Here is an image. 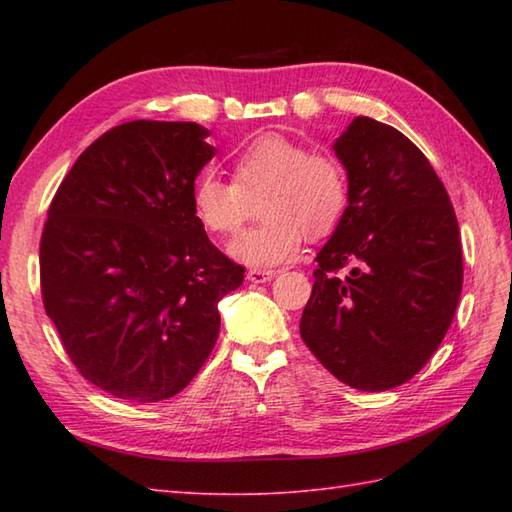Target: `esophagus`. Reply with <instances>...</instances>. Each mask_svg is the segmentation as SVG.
<instances>
[{"label": "esophagus", "mask_w": 512, "mask_h": 512, "mask_svg": "<svg viewBox=\"0 0 512 512\" xmlns=\"http://www.w3.org/2000/svg\"><path fill=\"white\" fill-rule=\"evenodd\" d=\"M273 270H264V268H250L248 270V281H253V284H266V281L273 279Z\"/></svg>", "instance_id": "esophagus-1"}]
</instances>
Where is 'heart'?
Masks as SVG:
<instances>
[{"label":"heart","mask_w":512,"mask_h":512,"mask_svg":"<svg viewBox=\"0 0 512 512\" xmlns=\"http://www.w3.org/2000/svg\"><path fill=\"white\" fill-rule=\"evenodd\" d=\"M255 202L262 222L228 250L246 266L273 268L297 255L303 235L321 239L334 231L350 202V178L328 151L262 136L235 156L231 180L206 169L193 182V215L215 235H235Z\"/></svg>","instance_id":"heart-1"}]
</instances>
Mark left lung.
<instances>
[{"instance_id": "1", "label": "left lung", "mask_w": 512, "mask_h": 512, "mask_svg": "<svg viewBox=\"0 0 512 512\" xmlns=\"http://www.w3.org/2000/svg\"><path fill=\"white\" fill-rule=\"evenodd\" d=\"M334 151L350 204L317 255L299 330L341 383L385 391L416 376L449 330L464 279L460 226L436 169L398 129L356 116Z\"/></svg>"}]
</instances>
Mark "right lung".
<instances>
[{"instance_id": "obj_1", "label": "right lung", "mask_w": 512, "mask_h": 512, "mask_svg": "<svg viewBox=\"0 0 512 512\" xmlns=\"http://www.w3.org/2000/svg\"><path fill=\"white\" fill-rule=\"evenodd\" d=\"M204 127L129 121L76 158L39 244L41 299L85 380L132 402L180 394L220 334L244 266L211 244L191 191L215 154Z\"/></svg>"}]
</instances>
